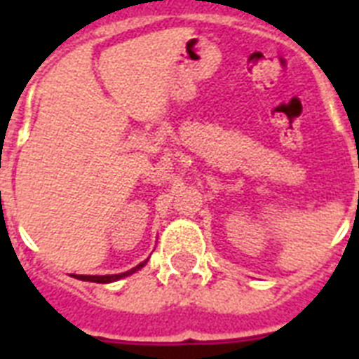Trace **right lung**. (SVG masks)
<instances>
[{"label":"right lung","instance_id":"right-lung-1","mask_svg":"<svg viewBox=\"0 0 359 359\" xmlns=\"http://www.w3.org/2000/svg\"><path fill=\"white\" fill-rule=\"evenodd\" d=\"M147 261H149V259H147ZM147 261L140 262L137 266H134L132 270L123 273H111V276H78V273H72V278L81 279V281H93V283H114V281H119V279L126 278V276H132V273H135L137 270H141V268L147 264Z\"/></svg>","mask_w":359,"mask_h":359}]
</instances>
